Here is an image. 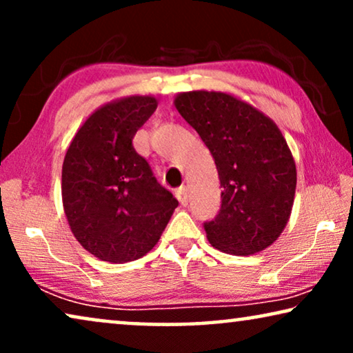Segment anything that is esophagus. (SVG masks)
Instances as JSON below:
<instances>
[{"instance_id":"esophagus-1","label":"esophagus","mask_w":353,"mask_h":353,"mask_svg":"<svg viewBox=\"0 0 353 353\" xmlns=\"http://www.w3.org/2000/svg\"><path fill=\"white\" fill-rule=\"evenodd\" d=\"M176 197L178 201H180L181 205H186L188 201H190V194H188V188L186 186H181L176 190Z\"/></svg>"}]
</instances>
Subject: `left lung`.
<instances>
[{"label":"left lung","mask_w":353,"mask_h":353,"mask_svg":"<svg viewBox=\"0 0 353 353\" xmlns=\"http://www.w3.org/2000/svg\"><path fill=\"white\" fill-rule=\"evenodd\" d=\"M173 104L210 151L223 188L219 215L204 223L209 243L231 255L270 248L286 228L297 185L281 130L252 104L223 91H185Z\"/></svg>","instance_id":"1"}]
</instances>
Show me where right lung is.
Wrapping results in <instances>:
<instances>
[{
  "mask_svg": "<svg viewBox=\"0 0 353 353\" xmlns=\"http://www.w3.org/2000/svg\"><path fill=\"white\" fill-rule=\"evenodd\" d=\"M157 99L132 94L101 105L80 125L62 163V205L81 248L110 263L146 255L178 201L159 185L132 139Z\"/></svg>",
  "mask_w": 353,
  "mask_h": 353,
  "instance_id": "right-lung-1",
  "label": "right lung"
}]
</instances>
